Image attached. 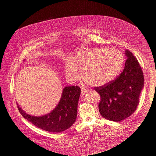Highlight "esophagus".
<instances>
[{"instance_id":"34e87169","label":"esophagus","mask_w":156,"mask_h":156,"mask_svg":"<svg viewBox=\"0 0 156 156\" xmlns=\"http://www.w3.org/2000/svg\"><path fill=\"white\" fill-rule=\"evenodd\" d=\"M81 95H85V93H87L89 91V90L88 89H86L84 88H81Z\"/></svg>"}]
</instances>
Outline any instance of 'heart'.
Here are the masks:
<instances>
[{"instance_id": "obj_1", "label": "heart", "mask_w": 156, "mask_h": 156, "mask_svg": "<svg viewBox=\"0 0 156 156\" xmlns=\"http://www.w3.org/2000/svg\"><path fill=\"white\" fill-rule=\"evenodd\" d=\"M124 59L117 49L93 48L79 51L65 63L66 77L70 82L83 78L93 86H102L115 79L123 67Z\"/></svg>"}]
</instances>
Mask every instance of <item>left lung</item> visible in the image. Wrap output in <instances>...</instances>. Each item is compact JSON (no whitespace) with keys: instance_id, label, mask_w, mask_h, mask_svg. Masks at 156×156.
<instances>
[{"instance_id":"left-lung-1","label":"left lung","mask_w":156,"mask_h":156,"mask_svg":"<svg viewBox=\"0 0 156 156\" xmlns=\"http://www.w3.org/2000/svg\"><path fill=\"white\" fill-rule=\"evenodd\" d=\"M125 55L127 60L121 74L114 81L95 88L101 98L98 104L101 115L114 122L126 119L136 111L144 84L143 72L137 59L127 49Z\"/></svg>"}]
</instances>
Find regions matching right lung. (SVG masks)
<instances>
[{
	"mask_svg": "<svg viewBox=\"0 0 156 156\" xmlns=\"http://www.w3.org/2000/svg\"><path fill=\"white\" fill-rule=\"evenodd\" d=\"M81 89L78 86L66 87L63 90L61 99L55 109L43 116H33L26 113L17 104L23 117L38 128L59 133L69 129L75 123Z\"/></svg>",
	"mask_w": 156,
	"mask_h": 156,
	"instance_id": "obj_1",
	"label": "right lung"
}]
</instances>
